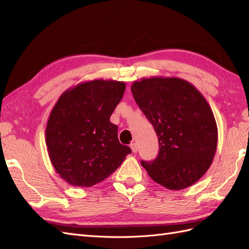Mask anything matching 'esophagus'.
Masks as SVG:
<instances>
[{
    "label": "esophagus",
    "instance_id": "obj_1",
    "mask_svg": "<svg viewBox=\"0 0 249 249\" xmlns=\"http://www.w3.org/2000/svg\"><path fill=\"white\" fill-rule=\"evenodd\" d=\"M131 148H132V152L133 153H137V150H138V146H137V144L136 143H131Z\"/></svg>",
    "mask_w": 249,
    "mask_h": 249
}]
</instances>
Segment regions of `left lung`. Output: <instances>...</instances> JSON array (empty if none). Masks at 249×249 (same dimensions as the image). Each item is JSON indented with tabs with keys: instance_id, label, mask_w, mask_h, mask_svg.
Here are the masks:
<instances>
[{
	"instance_id": "obj_1",
	"label": "left lung",
	"mask_w": 249,
	"mask_h": 249,
	"mask_svg": "<svg viewBox=\"0 0 249 249\" xmlns=\"http://www.w3.org/2000/svg\"><path fill=\"white\" fill-rule=\"evenodd\" d=\"M131 90L159 140L156 159L141 161L148 176L170 190L196 183L212 164L218 142L216 120L205 97L179 78H143Z\"/></svg>"
}]
</instances>
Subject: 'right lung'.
<instances>
[{"label": "right lung", "instance_id": "right-lung-1", "mask_svg": "<svg viewBox=\"0 0 249 249\" xmlns=\"http://www.w3.org/2000/svg\"><path fill=\"white\" fill-rule=\"evenodd\" d=\"M125 83L93 80L67 89L51 111L46 143L52 165L66 183L91 187L114 172L132 153L119 142L110 116Z\"/></svg>", "mask_w": 249, "mask_h": 249}]
</instances>
